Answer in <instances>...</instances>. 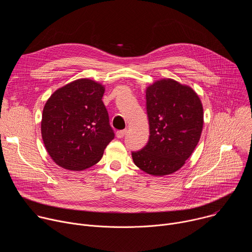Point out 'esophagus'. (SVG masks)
<instances>
[{
    "label": "esophagus",
    "mask_w": 252,
    "mask_h": 252,
    "mask_svg": "<svg viewBox=\"0 0 252 252\" xmlns=\"http://www.w3.org/2000/svg\"><path fill=\"white\" fill-rule=\"evenodd\" d=\"M126 129H123V130H118L117 131V133H116V135H117V137L118 138H123L126 134Z\"/></svg>",
    "instance_id": "esophagus-1"
}]
</instances>
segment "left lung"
<instances>
[{
  "label": "left lung",
  "mask_w": 252,
  "mask_h": 252,
  "mask_svg": "<svg viewBox=\"0 0 252 252\" xmlns=\"http://www.w3.org/2000/svg\"><path fill=\"white\" fill-rule=\"evenodd\" d=\"M147 113L150 138L145 148L132 152L134 164L152 175H166L181 168L200 138L203 109L189 86L163 79L148 87Z\"/></svg>",
  "instance_id": "1"
}]
</instances>
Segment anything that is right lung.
Masks as SVG:
<instances>
[{"label": "right lung", "instance_id": "right-lung-1", "mask_svg": "<svg viewBox=\"0 0 252 252\" xmlns=\"http://www.w3.org/2000/svg\"><path fill=\"white\" fill-rule=\"evenodd\" d=\"M103 94L102 85L81 79L60 88L47 100L42 137L48 154L61 167L83 170L94 165L114 139Z\"/></svg>", "mask_w": 252, "mask_h": 252}]
</instances>
